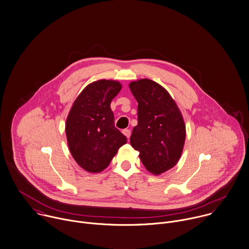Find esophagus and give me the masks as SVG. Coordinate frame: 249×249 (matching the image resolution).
I'll use <instances>...</instances> for the list:
<instances>
[{"label":"esophagus","mask_w":249,"mask_h":249,"mask_svg":"<svg viewBox=\"0 0 249 249\" xmlns=\"http://www.w3.org/2000/svg\"><path fill=\"white\" fill-rule=\"evenodd\" d=\"M123 133L127 137V139L129 140V137H130V134H131V131H130V129H124L123 130Z\"/></svg>","instance_id":"esophagus-1"}]
</instances>
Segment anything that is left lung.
Returning <instances> with one entry per match:
<instances>
[{
  "instance_id": "8db88e82",
  "label": "left lung",
  "mask_w": 249,
  "mask_h": 249,
  "mask_svg": "<svg viewBox=\"0 0 249 249\" xmlns=\"http://www.w3.org/2000/svg\"><path fill=\"white\" fill-rule=\"evenodd\" d=\"M129 89L138 102V124L130 136V144L155 175L172 168L179 160L186 137L181 112L170 94L149 79L132 82Z\"/></svg>"
}]
</instances>
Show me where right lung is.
Returning a JSON list of instances; mask_svg holds the SVG:
<instances>
[{
	"mask_svg": "<svg viewBox=\"0 0 249 249\" xmlns=\"http://www.w3.org/2000/svg\"><path fill=\"white\" fill-rule=\"evenodd\" d=\"M121 89L116 81L93 82L79 94L68 115L65 130L69 150L77 163L89 172L104 170L127 141L115 127L110 107Z\"/></svg>",
	"mask_w": 249,
	"mask_h": 249,
	"instance_id": "add662e5",
	"label": "right lung"
}]
</instances>
